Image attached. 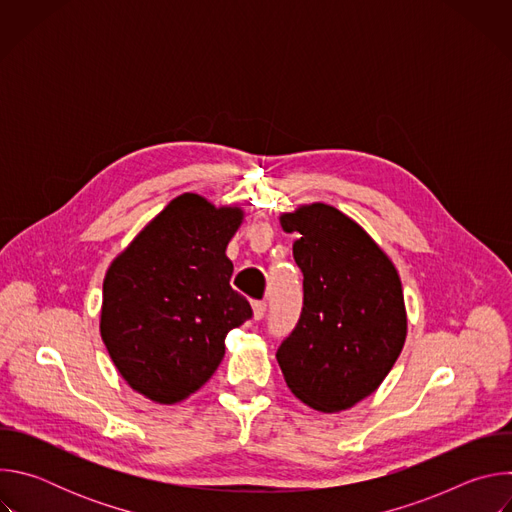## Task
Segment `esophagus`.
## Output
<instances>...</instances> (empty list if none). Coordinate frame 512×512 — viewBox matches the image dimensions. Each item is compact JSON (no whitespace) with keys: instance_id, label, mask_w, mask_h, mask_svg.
<instances>
[{"instance_id":"34e87169","label":"esophagus","mask_w":512,"mask_h":512,"mask_svg":"<svg viewBox=\"0 0 512 512\" xmlns=\"http://www.w3.org/2000/svg\"><path fill=\"white\" fill-rule=\"evenodd\" d=\"M253 318L255 320H261L263 316H265V312H267V304L265 302H253Z\"/></svg>"}]
</instances>
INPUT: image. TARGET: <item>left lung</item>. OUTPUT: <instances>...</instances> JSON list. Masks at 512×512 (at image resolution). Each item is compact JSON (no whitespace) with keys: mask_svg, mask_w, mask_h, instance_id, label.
Wrapping results in <instances>:
<instances>
[{"mask_svg":"<svg viewBox=\"0 0 512 512\" xmlns=\"http://www.w3.org/2000/svg\"><path fill=\"white\" fill-rule=\"evenodd\" d=\"M296 233L304 310L277 350L285 385L304 405L340 413L373 395L407 338L403 287L391 257L354 218L326 202L281 212Z\"/></svg>","mask_w":512,"mask_h":512,"instance_id":"1","label":"left lung"}]
</instances>
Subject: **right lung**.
<instances>
[{
	"label": "right lung",
	"mask_w": 512,
	"mask_h": 512,
	"mask_svg": "<svg viewBox=\"0 0 512 512\" xmlns=\"http://www.w3.org/2000/svg\"><path fill=\"white\" fill-rule=\"evenodd\" d=\"M243 221L239 204L184 192L111 261L99 330L119 375L145 399L174 405L194 395L221 364L227 334L251 318L227 257Z\"/></svg>",
	"instance_id": "1"
}]
</instances>
